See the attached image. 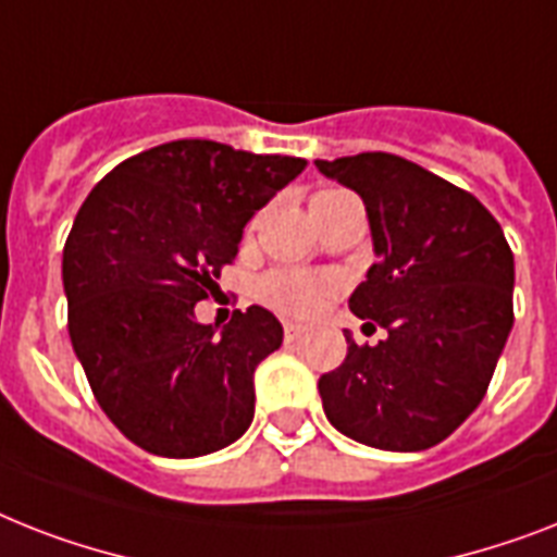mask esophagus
Segmentation results:
<instances>
[{
    "instance_id": "esophagus-1",
    "label": "esophagus",
    "mask_w": 557,
    "mask_h": 557,
    "mask_svg": "<svg viewBox=\"0 0 557 557\" xmlns=\"http://www.w3.org/2000/svg\"><path fill=\"white\" fill-rule=\"evenodd\" d=\"M283 332H286V341L292 343V341H297V337H302V332H306V325L286 323V325H283Z\"/></svg>"
}]
</instances>
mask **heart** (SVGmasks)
Instances as JSON below:
<instances>
[{"instance_id":"obj_1","label":"heart","mask_w":557,"mask_h":557,"mask_svg":"<svg viewBox=\"0 0 557 557\" xmlns=\"http://www.w3.org/2000/svg\"><path fill=\"white\" fill-rule=\"evenodd\" d=\"M334 194L343 191H320L314 194L311 202L329 200ZM332 288L334 283L329 277H318V274L297 269H277L260 280V297L271 309L286 311V314H314L325 302V297L332 294Z\"/></svg>"}]
</instances>
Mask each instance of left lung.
Wrapping results in <instances>:
<instances>
[{
  "label": "left lung",
  "instance_id": "8db88e82",
  "mask_svg": "<svg viewBox=\"0 0 557 557\" xmlns=\"http://www.w3.org/2000/svg\"><path fill=\"white\" fill-rule=\"evenodd\" d=\"M360 194L374 265L349 309L386 337L318 383L329 423L374 449L420 451L478 409L512 332V248L472 194L395 153L314 160Z\"/></svg>",
  "mask_w": 557,
  "mask_h": 557
}]
</instances>
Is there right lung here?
<instances>
[{"label": "right lung", "instance_id": "right-lung-1", "mask_svg": "<svg viewBox=\"0 0 557 557\" xmlns=\"http://www.w3.org/2000/svg\"><path fill=\"white\" fill-rule=\"evenodd\" d=\"M306 169L300 157L174 139L120 162L62 251L67 334L97 404L139 449L200 458L246 435L255 369L280 349L263 306L197 323L243 228Z\"/></svg>", "mask_w": 557, "mask_h": 557}]
</instances>
